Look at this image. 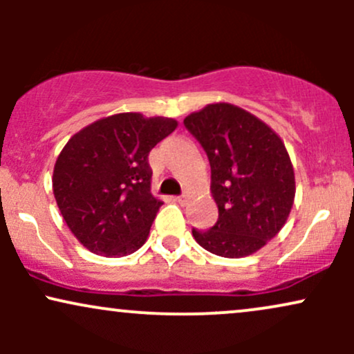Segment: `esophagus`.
<instances>
[{"label": "esophagus", "instance_id": "obj_1", "mask_svg": "<svg viewBox=\"0 0 354 354\" xmlns=\"http://www.w3.org/2000/svg\"><path fill=\"white\" fill-rule=\"evenodd\" d=\"M174 200H176V203H180V205H185L186 194H181V196H176V198H174Z\"/></svg>", "mask_w": 354, "mask_h": 354}]
</instances>
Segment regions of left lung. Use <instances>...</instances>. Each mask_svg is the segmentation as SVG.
Returning <instances> with one entry per match:
<instances>
[{
	"mask_svg": "<svg viewBox=\"0 0 354 354\" xmlns=\"http://www.w3.org/2000/svg\"><path fill=\"white\" fill-rule=\"evenodd\" d=\"M211 166L218 221L193 228L200 246L223 258L256 253L279 233L295 201V171L284 143L261 120L230 103H214L183 121Z\"/></svg>",
	"mask_w": 354,
	"mask_h": 354,
	"instance_id": "8db88e82",
	"label": "left lung"
}]
</instances>
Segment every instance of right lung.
Masks as SVG:
<instances>
[{"mask_svg": "<svg viewBox=\"0 0 354 354\" xmlns=\"http://www.w3.org/2000/svg\"><path fill=\"white\" fill-rule=\"evenodd\" d=\"M176 126L171 118L120 113L83 128L59 153L53 193L91 253L120 258L145 245L163 205L151 194L148 154Z\"/></svg>", "mask_w": 354, "mask_h": 354, "instance_id": "add662e5", "label": "right lung"}]
</instances>
